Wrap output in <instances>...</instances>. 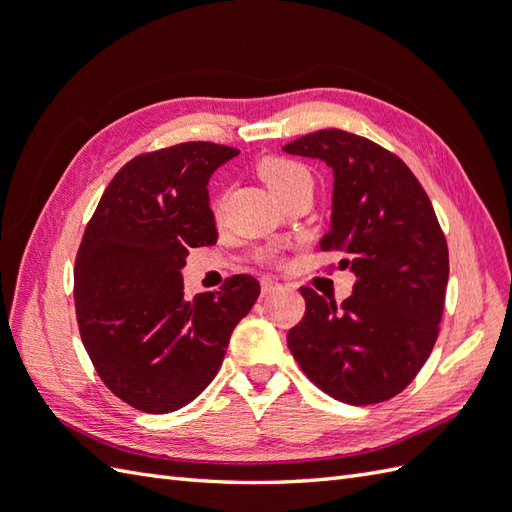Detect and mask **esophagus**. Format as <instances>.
Instances as JSON below:
<instances>
[{
	"label": "esophagus",
	"instance_id": "obj_1",
	"mask_svg": "<svg viewBox=\"0 0 512 512\" xmlns=\"http://www.w3.org/2000/svg\"><path fill=\"white\" fill-rule=\"evenodd\" d=\"M260 286H262V297H269V294H273V292H277V290L282 288L280 282H275L273 277H262Z\"/></svg>",
	"mask_w": 512,
	"mask_h": 512
}]
</instances>
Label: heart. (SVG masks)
<instances>
[{
  "instance_id": "1",
  "label": "heart",
  "mask_w": 512,
  "mask_h": 512,
  "mask_svg": "<svg viewBox=\"0 0 512 512\" xmlns=\"http://www.w3.org/2000/svg\"><path fill=\"white\" fill-rule=\"evenodd\" d=\"M258 175L275 196H282L294 188H299V185H312V175H309L307 166L284 156L262 158L258 162ZM267 258L271 260L273 254H269Z\"/></svg>"
}]
</instances>
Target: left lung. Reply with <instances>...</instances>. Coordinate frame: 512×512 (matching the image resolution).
<instances>
[{"label": "left lung", "instance_id": "left-lung-1", "mask_svg": "<svg viewBox=\"0 0 512 512\" xmlns=\"http://www.w3.org/2000/svg\"><path fill=\"white\" fill-rule=\"evenodd\" d=\"M333 168L331 228L322 252H342L356 275L337 305L301 288L303 320L288 348L303 374L352 406L380 404L421 371L438 339L448 247L423 185L395 153L344 130H318L284 147Z\"/></svg>", "mask_w": 512, "mask_h": 512}]
</instances>
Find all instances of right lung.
<instances>
[{
    "label": "right lung",
    "instance_id": "add662e5",
    "mask_svg": "<svg viewBox=\"0 0 512 512\" xmlns=\"http://www.w3.org/2000/svg\"><path fill=\"white\" fill-rule=\"evenodd\" d=\"M239 149L181 143L136 156L108 183L74 262L83 346L121 401L149 414L188 406L218 374L230 333L260 294L252 275L183 297L190 247L218 241L207 183Z\"/></svg>",
    "mask_w": 512,
    "mask_h": 512
}]
</instances>
